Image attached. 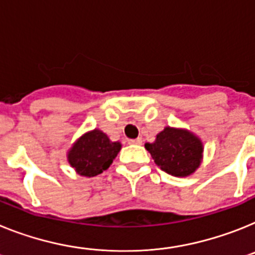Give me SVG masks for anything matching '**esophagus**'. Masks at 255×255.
Returning <instances> with one entry per match:
<instances>
[{"mask_svg":"<svg viewBox=\"0 0 255 255\" xmlns=\"http://www.w3.org/2000/svg\"><path fill=\"white\" fill-rule=\"evenodd\" d=\"M142 138H136V139H130L129 140V144H136V145H140L142 144Z\"/></svg>","mask_w":255,"mask_h":255,"instance_id":"1","label":"esophagus"}]
</instances>
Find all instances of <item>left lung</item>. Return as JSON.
Listing matches in <instances>:
<instances>
[{
    "instance_id": "left-lung-1",
    "label": "left lung",
    "mask_w": 255,
    "mask_h": 255,
    "mask_svg": "<svg viewBox=\"0 0 255 255\" xmlns=\"http://www.w3.org/2000/svg\"><path fill=\"white\" fill-rule=\"evenodd\" d=\"M154 164L173 177H190L200 167L204 144L195 132L183 128L165 126L153 143H145Z\"/></svg>"
}]
</instances>
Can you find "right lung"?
<instances>
[{
	"label": "right lung",
	"mask_w": 255,
	"mask_h": 255,
	"mask_svg": "<svg viewBox=\"0 0 255 255\" xmlns=\"http://www.w3.org/2000/svg\"><path fill=\"white\" fill-rule=\"evenodd\" d=\"M121 147V143L112 142L101 129L90 130L72 144L67 161L78 175L95 177L111 166Z\"/></svg>",
	"instance_id": "right-lung-1"
}]
</instances>
